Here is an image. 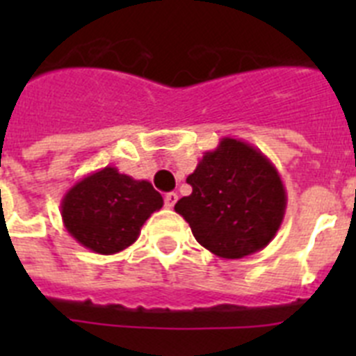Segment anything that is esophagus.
<instances>
[{"instance_id": "34e87169", "label": "esophagus", "mask_w": 356, "mask_h": 356, "mask_svg": "<svg viewBox=\"0 0 356 356\" xmlns=\"http://www.w3.org/2000/svg\"><path fill=\"white\" fill-rule=\"evenodd\" d=\"M176 201H178V194L169 193L165 194V197H163V205L168 207V209H172V207L176 205Z\"/></svg>"}]
</instances>
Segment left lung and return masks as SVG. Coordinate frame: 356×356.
<instances>
[{
    "instance_id": "1",
    "label": "left lung",
    "mask_w": 356,
    "mask_h": 356,
    "mask_svg": "<svg viewBox=\"0 0 356 356\" xmlns=\"http://www.w3.org/2000/svg\"><path fill=\"white\" fill-rule=\"evenodd\" d=\"M187 184L193 194L181 197L175 210L201 246L221 259L264 250L284 221V181L271 160L244 140L221 139L187 176Z\"/></svg>"
}]
</instances>
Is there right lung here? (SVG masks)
Returning <instances> with one entry per match:
<instances>
[{
    "mask_svg": "<svg viewBox=\"0 0 356 356\" xmlns=\"http://www.w3.org/2000/svg\"><path fill=\"white\" fill-rule=\"evenodd\" d=\"M163 200L146 180H134L115 168L94 171L65 193L62 221L71 237L99 254H114L131 246L144 222Z\"/></svg>",
    "mask_w": 356,
    "mask_h": 356,
    "instance_id": "obj_1",
    "label": "right lung"
}]
</instances>
